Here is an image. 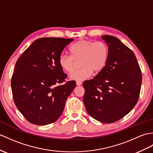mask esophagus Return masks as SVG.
Masks as SVG:
<instances>
[{
  "instance_id": "1",
  "label": "esophagus",
  "mask_w": 153,
  "mask_h": 153,
  "mask_svg": "<svg viewBox=\"0 0 153 153\" xmlns=\"http://www.w3.org/2000/svg\"><path fill=\"white\" fill-rule=\"evenodd\" d=\"M76 85H77V86H79V85H82V82H81V81H76Z\"/></svg>"
}]
</instances>
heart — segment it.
<instances>
[{
    "mask_svg": "<svg viewBox=\"0 0 153 153\" xmlns=\"http://www.w3.org/2000/svg\"><path fill=\"white\" fill-rule=\"evenodd\" d=\"M70 56L62 54L59 58V65L64 71L72 73L76 62H79L81 68L70 76L72 79L82 81L89 77L93 72L98 74L104 70L109 57V47L103 41L91 40H79L69 48Z\"/></svg>",
    "mask_w": 153,
    "mask_h": 153,
    "instance_id": "1",
    "label": "heart"
}]
</instances>
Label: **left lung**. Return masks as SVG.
<instances>
[{
  "label": "left lung",
  "instance_id": "left-lung-1",
  "mask_svg": "<svg viewBox=\"0 0 153 153\" xmlns=\"http://www.w3.org/2000/svg\"><path fill=\"white\" fill-rule=\"evenodd\" d=\"M101 38L109 47L108 60L93 79L83 82V102L91 117L102 123H112L127 115L137 104L142 76L130 49L116 37Z\"/></svg>",
  "mask_w": 153,
  "mask_h": 153
}]
</instances>
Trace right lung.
Wrapping results in <instances>:
<instances>
[{"mask_svg": "<svg viewBox=\"0 0 153 153\" xmlns=\"http://www.w3.org/2000/svg\"><path fill=\"white\" fill-rule=\"evenodd\" d=\"M73 40L39 38L17 60L11 80L13 98L17 109L30 123L49 125L62 115L66 99L76 83L66 81L67 75L59 65V58Z\"/></svg>", "mask_w": 153, "mask_h": 153, "instance_id": "right-lung-1", "label": "right lung"}]
</instances>
